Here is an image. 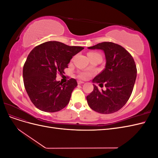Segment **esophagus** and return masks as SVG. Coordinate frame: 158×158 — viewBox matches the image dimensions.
I'll list each match as a JSON object with an SVG mask.
<instances>
[{
	"mask_svg": "<svg viewBox=\"0 0 158 158\" xmlns=\"http://www.w3.org/2000/svg\"><path fill=\"white\" fill-rule=\"evenodd\" d=\"M84 82H83V81H81V80H79V81H78V84H84Z\"/></svg>",
	"mask_w": 158,
	"mask_h": 158,
	"instance_id": "obj_1",
	"label": "esophagus"
}]
</instances>
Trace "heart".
Masks as SVG:
<instances>
[{"mask_svg":"<svg viewBox=\"0 0 158 158\" xmlns=\"http://www.w3.org/2000/svg\"><path fill=\"white\" fill-rule=\"evenodd\" d=\"M89 57L91 56H101V55L99 54L98 52H91L88 53ZM95 74V72L92 70H84L81 71L78 74V77L81 79L83 80H86L88 79L91 76H93Z\"/></svg>","mask_w":158,"mask_h":158,"instance_id":"1","label":"heart"}]
</instances>
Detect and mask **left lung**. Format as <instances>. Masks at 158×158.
Segmentation results:
<instances>
[{
    "mask_svg": "<svg viewBox=\"0 0 158 158\" xmlns=\"http://www.w3.org/2000/svg\"><path fill=\"white\" fill-rule=\"evenodd\" d=\"M89 49H102L106 59V68L93 79L106 90H94L86 97L89 107L102 114H110L121 109L130 98L136 78L137 69L132 55L120 45L102 42Z\"/></svg>",
    "mask_w": 158,
    "mask_h": 158,
    "instance_id": "1",
    "label": "left lung"
}]
</instances>
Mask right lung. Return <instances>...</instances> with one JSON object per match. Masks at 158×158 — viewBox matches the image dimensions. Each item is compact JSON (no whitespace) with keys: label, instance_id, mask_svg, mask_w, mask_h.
<instances>
[{"label":"right lung","instance_id":"1","mask_svg":"<svg viewBox=\"0 0 158 158\" xmlns=\"http://www.w3.org/2000/svg\"><path fill=\"white\" fill-rule=\"evenodd\" d=\"M84 47L47 41L33 48L23 67V84L33 104L41 111L52 113L64 108L77 86L74 78L63 84L56 74L64 73L70 59Z\"/></svg>","mask_w":158,"mask_h":158}]
</instances>
